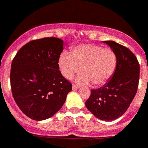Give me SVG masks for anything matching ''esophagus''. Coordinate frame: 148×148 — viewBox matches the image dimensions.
I'll use <instances>...</instances> for the list:
<instances>
[{
	"mask_svg": "<svg viewBox=\"0 0 148 148\" xmlns=\"http://www.w3.org/2000/svg\"><path fill=\"white\" fill-rule=\"evenodd\" d=\"M79 88V86H78V85H76V84L72 85L73 89H77V88Z\"/></svg>",
	"mask_w": 148,
	"mask_h": 148,
	"instance_id": "obj_1",
	"label": "esophagus"
}]
</instances>
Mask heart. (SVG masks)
<instances>
[{
    "mask_svg": "<svg viewBox=\"0 0 148 148\" xmlns=\"http://www.w3.org/2000/svg\"><path fill=\"white\" fill-rule=\"evenodd\" d=\"M60 72L66 79H71L80 71L76 80L95 86L104 85L115 71L117 56L109 48L95 45H81L73 47L69 53H63L58 62Z\"/></svg>",
    "mask_w": 148,
    "mask_h": 148,
    "instance_id": "b5f03b06",
    "label": "heart"
}]
</instances>
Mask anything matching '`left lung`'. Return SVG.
Here are the masks:
<instances>
[{
	"mask_svg": "<svg viewBox=\"0 0 148 148\" xmlns=\"http://www.w3.org/2000/svg\"><path fill=\"white\" fill-rule=\"evenodd\" d=\"M117 56L115 73L111 79L97 89L91 90L86 106L96 118L113 121L129 108L138 89L139 63L127 47L113 41H104Z\"/></svg>",
	"mask_w": 148,
	"mask_h": 148,
	"instance_id": "8db88e82",
	"label": "left lung"
}]
</instances>
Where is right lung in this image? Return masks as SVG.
<instances>
[{
    "mask_svg": "<svg viewBox=\"0 0 148 148\" xmlns=\"http://www.w3.org/2000/svg\"><path fill=\"white\" fill-rule=\"evenodd\" d=\"M63 41L55 37L33 40L16 53L11 65L12 96L33 120L49 119L63 106L71 83L62 75L58 62Z\"/></svg>",
    "mask_w": 148,
    "mask_h": 148,
    "instance_id": "1",
    "label": "right lung"
}]
</instances>
